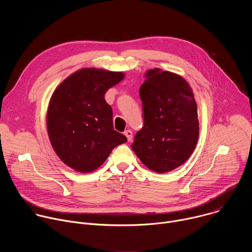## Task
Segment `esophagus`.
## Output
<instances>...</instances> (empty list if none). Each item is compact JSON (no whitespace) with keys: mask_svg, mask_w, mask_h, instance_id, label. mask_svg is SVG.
Here are the masks:
<instances>
[{"mask_svg":"<svg viewBox=\"0 0 252 252\" xmlns=\"http://www.w3.org/2000/svg\"><path fill=\"white\" fill-rule=\"evenodd\" d=\"M124 134L126 136V138H127V140H128V141H130V140H131V138H132V132H131V130L126 129V130L124 132Z\"/></svg>","mask_w":252,"mask_h":252,"instance_id":"1","label":"esophagus"}]
</instances>
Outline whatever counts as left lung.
Segmentation results:
<instances>
[{"mask_svg":"<svg viewBox=\"0 0 252 252\" xmlns=\"http://www.w3.org/2000/svg\"><path fill=\"white\" fill-rule=\"evenodd\" d=\"M139 89L145 126L131 149L148 168L158 173L184 164L199 135L197 105L189 84L177 74L149 69Z\"/></svg>","mask_w":252,"mask_h":252,"instance_id":"left-lung-1","label":"left lung"}]
</instances>
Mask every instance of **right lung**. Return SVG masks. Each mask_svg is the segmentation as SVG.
Returning a JSON list of instances; mask_svg holds the SVG:
<instances>
[{"mask_svg": "<svg viewBox=\"0 0 252 252\" xmlns=\"http://www.w3.org/2000/svg\"><path fill=\"white\" fill-rule=\"evenodd\" d=\"M125 78L123 71L81 68L53 93L47 129L59 158L82 173L98 168L126 137L114 129L113 110L104 99L110 88Z\"/></svg>", "mask_w": 252, "mask_h": 252, "instance_id": "obj_1", "label": "right lung"}]
</instances>
